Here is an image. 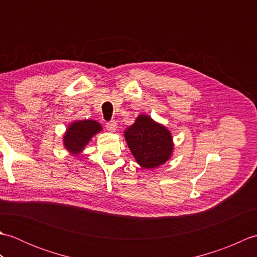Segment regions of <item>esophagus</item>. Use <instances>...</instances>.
Wrapping results in <instances>:
<instances>
[{"mask_svg":"<svg viewBox=\"0 0 257 257\" xmlns=\"http://www.w3.org/2000/svg\"><path fill=\"white\" fill-rule=\"evenodd\" d=\"M106 128L108 132H114L117 129V122L116 121H110L106 123Z\"/></svg>","mask_w":257,"mask_h":257,"instance_id":"1","label":"esophagus"}]
</instances>
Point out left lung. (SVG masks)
<instances>
[{
	"label": "left lung",
	"instance_id": "1",
	"mask_svg": "<svg viewBox=\"0 0 257 257\" xmlns=\"http://www.w3.org/2000/svg\"><path fill=\"white\" fill-rule=\"evenodd\" d=\"M124 139L138 165L154 169L166 163L173 152L170 130L147 114H139L124 130Z\"/></svg>",
	"mask_w": 257,
	"mask_h": 257
}]
</instances>
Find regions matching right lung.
I'll use <instances>...</instances> for the list:
<instances>
[{
	"label": "right lung",
	"instance_id": "obj_1",
	"mask_svg": "<svg viewBox=\"0 0 257 257\" xmlns=\"http://www.w3.org/2000/svg\"><path fill=\"white\" fill-rule=\"evenodd\" d=\"M101 130L102 127L96 120H75L70 122L63 136L64 147L70 154L77 156L85 149L90 139Z\"/></svg>",
	"mask_w": 257,
	"mask_h": 257
}]
</instances>
